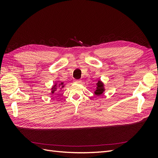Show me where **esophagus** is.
<instances>
[{"label": "esophagus", "instance_id": "1", "mask_svg": "<svg viewBox=\"0 0 158 158\" xmlns=\"http://www.w3.org/2000/svg\"><path fill=\"white\" fill-rule=\"evenodd\" d=\"M74 82L75 83L80 84V83H81V82H82V81H81V80H74Z\"/></svg>", "mask_w": 158, "mask_h": 158}]
</instances>
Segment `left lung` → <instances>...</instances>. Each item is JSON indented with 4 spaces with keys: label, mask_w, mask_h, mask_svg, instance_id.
<instances>
[{
    "label": "left lung",
    "mask_w": 158,
    "mask_h": 158,
    "mask_svg": "<svg viewBox=\"0 0 158 158\" xmlns=\"http://www.w3.org/2000/svg\"><path fill=\"white\" fill-rule=\"evenodd\" d=\"M104 89H103V83L101 82V81H98L97 83V89L95 91V94L97 95H102V93L103 92Z\"/></svg>",
    "instance_id": "8db88e82"
}]
</instances>
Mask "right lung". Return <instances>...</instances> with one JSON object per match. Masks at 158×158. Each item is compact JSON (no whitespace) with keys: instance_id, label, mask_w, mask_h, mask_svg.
Instances as JSON below:
<instances>
[{"instance_id":"1","label":"right lung","mask_w":158,"mask_h":158,"mask_svg":"<svg viewBox=\"0 0 158 158\" xmlns=\"http://www.w3.org/2000/svg\"><path fill=\"white\" fill-rule=\"evenodd\" d=\"M63 83H60V86H62V88H63L64 87V85H63ZM54 88V86L52 87V89ZM54 93V90H52V94H53Z\"/></svg>"}]
</instances>
